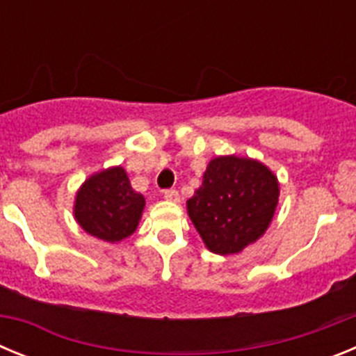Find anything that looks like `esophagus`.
<instances>
[{"mask_svg": "<svg viewBox=\"0 0 356 356\" xmlns=\"http://www.w3.org/2000/svg\"><path fill=\"white\" fill-rule=\"evenodd\" d=\"M163 197L168 201H172V203H178L180 201V194L176 188H169V191H163Z\"/></svg>", "mask_w": 356, "mask_h": 356, "instance_id": "34e87169", "label": "esophagus"}]
</instances>
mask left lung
<instances>
[{
  "mask_svg": "<svg viewBox=\"0 0 356 356\" xmlns=\"http://www.w3.org/2000/svg\"><path fill=\"white\" fill-rule=\"evenodd\" d=\"M278 178L248 156H216L203 184L187 201V212L205 246L217 254H235L259 241L278 205Z\"/></svg>",
  "mask_w": 356,
  "mask_h": 356,
  "instance_id": "1",
  "label": "left lung"
}]
</instances>
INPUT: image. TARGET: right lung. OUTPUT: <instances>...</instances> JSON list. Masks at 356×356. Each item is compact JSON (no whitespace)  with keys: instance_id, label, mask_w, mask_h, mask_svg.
Segmentation results:
<instances>
[{"instance_id":"1","label":"right lung","mask_w":356,"mask_h":356,"mask_svg":"<svg viewBox=\"0 0 356 356\" xmlns=\"http://www.w3.org/2000/svg\"><path fill=\"white\" fill-rule=\"evenodd\" d=\"M144 205V196L131 188L127 171L115 165L83 181L74 197V219L92 237L119 242L137 229Z\"/></svg>"}]
</instances>
